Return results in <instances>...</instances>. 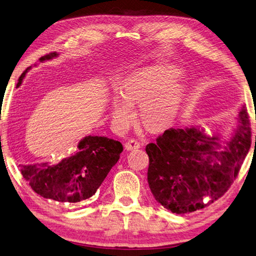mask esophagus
Returning a JSON list of instances; mask_svg holds the SVG:
<instances>
[{
	"label": "esophagus",
	"instance_id": "34e87169",
	"mask_svg": "<svg viewBox=\"0 0 256 256\" xmlns=\"http://www.w3.org/2000/svg\"><path fill=\"white\" fill-rule=\"evenodd\" d=\"M140 146H141V144L139 142V141L134 140V139H130L128 142H126V144H124V149L128 151H132V150L139 149Z\"/></svg>",
	"mask_w": 256,
	"mask_h": 256
}]
</instances>
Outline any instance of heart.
<instances>
[{
  "mask_svg": "<svg viewBox=\"0 0 256 256\" xmlns=\"http://www.w3.org/2000/svg\"><path fill=\"white\" fill-rule=\"evenodd\" d=\"M178 70L171 66L144 68L130 73L112 96V118L119 130H124L134 118V104L140 103L139 115L150 130L166 128L173 122L184 93Z\"/></svg>",
  "mask_w": 256,
  "mask_h": 256,
  "instance_id": "1",
  "label": "heart"
}]
</instances>
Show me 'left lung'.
Returning <instances> with one entry per match:
<instances>
[{
	"mask_svg": "<svg viewBox=\"0 0 256 256\" xmlns=\"http://www.w3.org/2000/svg\"><path fill=\"white\" fill-rule=\"evenodd\" d=\"M238 120L236 134L224 150H219L218 137H208L196 128H170L158 136L156 144L146 146L148 183L158 204L174 214H188L224 195L251 146V124L246 107Z\"/></svg>",
	"mask_w": 256,
	"mask_h": 256,
	"instance_id": "1",
	"label": "left lung"
}]
</instances>
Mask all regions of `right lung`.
<instances>
[{
	"instance_id": "1",
	"label": "right lung",
	"mask_w": 256,
	"mask_h": 256,
	"mask_svg": "<svg viewBox=\"0 0 256 256\" xmlns=\"http://www.w3.org/2000/svg\"><path fill=\"white\" fill-rule=\"evenodd\" d=\"M56 52L44 56L40 61L56 56ZM22 73L18 88L27 71ZM122 144L114 139L98 136L85 137L78 152L59 163L42 162L20 166L22 175L32 190L47 200L74 204L92 197L119 160Z\"/></svg>"
}]
</instances>
